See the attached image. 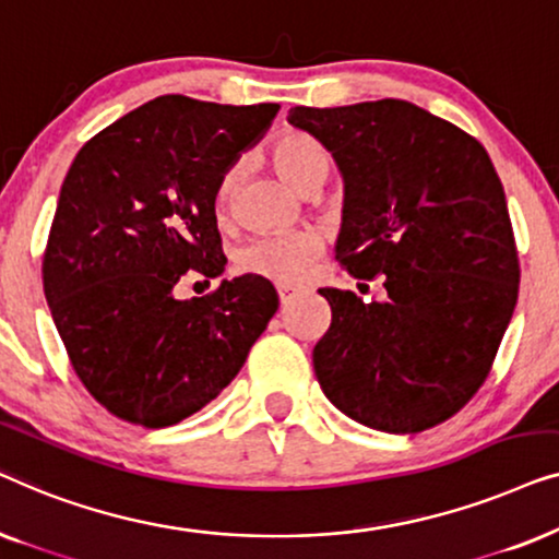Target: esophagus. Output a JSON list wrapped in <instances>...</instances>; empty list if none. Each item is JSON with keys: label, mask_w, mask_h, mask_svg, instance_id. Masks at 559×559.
<instances>
[{"label": "esophagus", "mask_w": 559, "mask_h": 559, "mask_svg": "<svg viewBox=\"0 0 559 559\" xmlns=\"http://www.w3.org/2000/svg\"><path fill=\"white\" fill-rule=\"evenodd\" d=\"M277 295H280V302L287 305L297 295V287H293V285H277Z\"/></svg>", "instance_id": "34e87169"}]
</instances>
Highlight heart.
<instances>
[{
	"label": "heart",
	"mask_w": 559,
	"mask_h": 559,
	"mask_svg": "<svg viewBox=\"0 0 559 559\" xmlns=\"http://www.w3.org/2000/svg\"><path fill=\"white\" fill-rule=\"evenodd\" d=\"M270 159L280 178L300 195L320 193V188L328 180V173H331V157H328L325 147L316 136L302 132V129H285V132L277 134V140L270 147ZM239 180V163L228 165L221 173L216 195H213L218 216H226L228 209H231ZM320 251H323L320 236L302 228V231L259 236V239L247 241L236 251L234 264L236 270L251 274V277H264L289 285V282H297L310 270V264L316 262Z\"/></svg>",
	"instance_id": "heart-1"
}]
</instances>
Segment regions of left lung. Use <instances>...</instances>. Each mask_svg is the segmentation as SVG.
Returning <instances> with one entry per match:
<instances>
[{
  "label": "left lung",
  "instance_id": "8db88e82",
  "mask_svg": "<svg viewBox=\"0 0 559 559\" xmlns=\"http://www.w3.org/2000/svg\"><path fill=\"white\" fill-rule=\"evenodd\" d=\"M343 175L335 259L384 274V300L318 289L331 328L312 348L328 400L381 432H423L484 384L519 297L507 195L476 136L400 98L295 106Z\"/></svg>",
  "mask_w": 559,
  "mask_h": 559
}]
</instances>
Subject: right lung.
I'll return each instance as SVG.
<instances>
[{
	"label": "right lung",
	"instance_id": "obj_1",
	"mask_svg": "<svg viewBox=\"0 0 559 559\" xmlns=\"http://www.w3.org/2000/svg\"><path fill=\"white\" fill-rule=\"evenodd\" d=\"M277 111L280 104L159 96L75 155L45 247L43 289L83 386L119 419L167 427L203 409L277 312L272 282L251 274L211 295L175 297L186 272H224L218 178Z\"/></svg>",
	"mask_w": 559,
	"mask_h": 559
}]
</instances>
